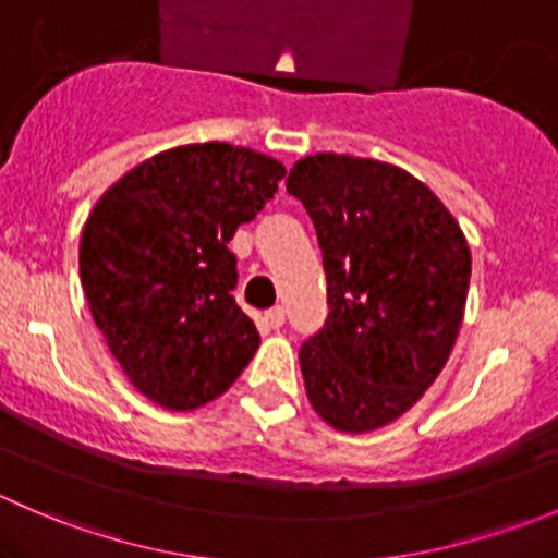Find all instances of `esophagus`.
<instances>
[{
    "instance_id": "1",
    "label": "esophagus",
    "mask_w": 558,
    "mask_h": 558,
    "mask_svg": "<svg viewBox=\"0 0 558 558\" xmlns=\"http://www.w3.org/2000/svg\"><path fill=\"white\" fill-rule=\"evenodd\" d=\"M264 320H267V324L272 326V329H280V326H283V320H286V311L280 305L269 307V311L264 313Z\"/></svg>"
}]
</instances>
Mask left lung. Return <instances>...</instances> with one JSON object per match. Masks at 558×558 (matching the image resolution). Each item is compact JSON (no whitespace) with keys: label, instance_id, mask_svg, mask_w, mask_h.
Returning <instances> with one entry per match:
<instances>
[{"label":"left lung","instance_id":"left-lung-1","mask_svg":"<svg viewBox=\"0 0 558 558\" xmlns=\"http://www.w3.org/2000/svg\"><path fill=\"white\" fill-rule=\"evenodd\" d=\"M286 189L305 205L326 272L324 326L300 364L315 413L373 432L408 413L446 367L464 318L472 258L440 199L375 159L315 154Z\"/></svg>","mask_w":558,"mask_h":558}]
</instances>
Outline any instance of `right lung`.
I'll return each mask as SVG.
<instances>
[{
    "mask_svg": "<svg viewBox=\"0 0 558 558\" xmlns=\"http://www.w3.org/2000/svg\"><path fill=\"white\" fill-rule=\"evenodd\" d=\"M286 167L229 143L180 145L105 191L81 238V283L126 378L170 410L221 397L258 348L240 311V223L256 218Z\"/></svg>",
    "mask_w": 558,
    "mask_h": 558,
    "instance_id": "obj_1",
    "label": "right lung"
}]
</instances>
